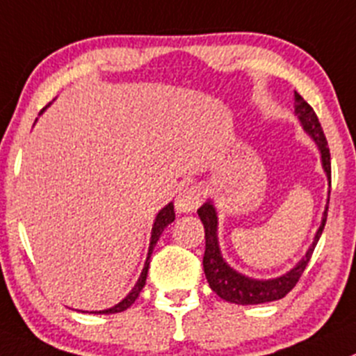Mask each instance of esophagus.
Returning <instances> with one entry per match:
<instances>
[{
    "mask_svg": "<svg viewBox=\"0 0 356 356\" xmlns=\"http://www.w3.org/2000/svg\"><path fill=\"white\" fill-rule=\"evenodd\" d=\"M202 203V193L196 186H186L179 191L177 198H175V209L179 213H189L195 212L198 205Z\"/></svg>",
    "mask_w": 356,
    "mask_h": 356,
    "instance_id": "obj_1",
    "label": "esophagus"
}]
</instances>
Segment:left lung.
I'll return each instance as SVG.
<instances>
[{"mask_svg": "<svg viewBox=\"0 0 356 356\" xmlns=\"http://www.w3.org/2000/svg\"><path fill=\"white\" fill-rule=\"evenodd\" d=\"M296 99V116H298L299 123H301L302 130L308 134L316 144L320 151V158H322V168L327 175L330 188V153L329 146H327V139L323 136L322 125H320L318 118H316L315 111L312 106L294 92ZM330 195V191H329ZM329 203V202H327ZM327 210L325 207L322 216V222H320L318 231H316L313 243L306 250V255H302L301 261L289 270L287 273L280 275L277 278H268V280H257V278L247 277V275L240 273L234 268H231L226 261H224L222 254H220L219 238H217V226H219V219H217V210L210 200H207L202 207L198 209V217L202 219L203 227H205V255H203V271H205L207 282H209L210 289L219 296L220 299L227 302H234V305H262V302L278 301V299L285 298L296 284L301 278L302 271L306 270L309 259H312L313 250H315L316 243H318L322 231L327 222Z\"/></svg>", "mask_w": 356, "mask_h": 356, "instance_id": "left-lung-1", "label": "left lung"}]
</instances>
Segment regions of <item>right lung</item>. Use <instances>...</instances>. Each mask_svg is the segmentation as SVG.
<instances>
[{
	"label": "right lung",
	"mask_w": 356,
	"mask_h": 356,
	"mask_svg": "<svg viewBox=\"0 0 356 356\" xmlns=\"http://www.w3.org/2000/svg\"><path fill=\"white\" fill-rule=\"evenodd\" d=\"M44 111V109H43ZM175 219V212H174V203H168V205H165L163 209L158 212L156 219H154L153 222V229H151V240H149V250H147V257H146V262H144V268L143 271H140V277L139 280H137V284L134 285L132 291L127 294L125 299H122V301L118 302V305H115L113 308H108V309H101V312H90V313H97V315H111V313H120V312H125L127 308H130V306L136 302V299L139 298L140 291H143V287L146 285V278H147V270H149V259H151V254H153L154 250V245H156V241L160 240L161 233H163L165 227L168 226V224L174 222ZM83 313H88V312H83Z\"/></svg>",
	"instance_id": "obj_1"
}]
</instances>
